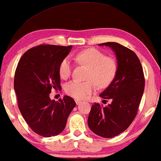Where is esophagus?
Here are the masks:
<instances>
[{"label": "esophagus", "mask_w": 161, "mask_h": 161, "mask_svg": "<svg viewBox=\"0 0 161 161\" xmlns=\"http://www.w3.org/2000/svg\"><path fill=\"white\" fill-rule=\"evenodd\" d=\"M75 102H76V104H77V105H79V104L82 103V101H78V100H77V101H75Z\"/></svg>", "instance_id": "34e87169"}]
</instances>
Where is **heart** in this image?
Here are the masks:
<instances>
[{
	"label": "heart",
	"instance_id": "1",
	"mask_svg": "<svg viewBox=\"0 0 161 161\" xmlns=\"http://www.w3.org/2000/svg\"><path fill=\"white\" fill-rule=\"evenodd\" d=\"M75 59L89 68L86 82L72 80L65 85L66 93L77 100H82L93 93L96 84L106 87L115 76L118 64L112 58L106 57L103 53L96 49L83 50L76 55ZM59 75L63 79L68 78L72 72V63L69 58L60 62Z\"/></svg>",
	"mask_w": 161,
	"mask_h": 161
}]
</instances>
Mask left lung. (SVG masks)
I'll use <instances>...</instances> for the list:
<instances>
[{"instance_id": "8db88e82", "label": "left lung", "mask_w": 161, "mask_h": 161, "mask_svg": "<svg viewBox=\"0 0 161 161\" xmlns=\"http://www.w3.org/2000/svg\"><path fill=\"white\" fill-rule=\"evenodd\" d=\"M116 55L118 69L108 86L101 93L111 99L105 107L94 103L88 117L89 129L98 136L111 138L126 130L137 114L145 87L143 68L134 52L115 42L100 43Z\"/></svg>"}]
</instances>
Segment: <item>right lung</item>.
Returning <instances> with one entry per match:
<instances>
[{
  "label": "right lung",
  "mask_w": 161,
  "mask_h": 161,
  "mask_svg": "<svg viewBox=\"0 0 161 161\" xmlns=\"http://www.w3.org/2000/svg\"><path fill=\"white\" fill-rule=\"evenodd\" d=\"M72 46L40 45L26 52L17 66L14 89L18 108L29 126L37 135L52 137L65 129L75 102L64 95L51 100L53 89H60L59 66L70 53Z\"/></svg>",
  "instance_id": "right-lung-1"
}]
</instances>
